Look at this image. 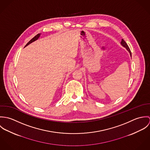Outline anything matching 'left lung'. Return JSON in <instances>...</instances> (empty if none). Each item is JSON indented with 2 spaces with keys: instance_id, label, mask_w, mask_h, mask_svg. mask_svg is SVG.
<instances>
[{
  "instance_id": "8db88e82",
  "label": "left lung",
  "mask_w": 150,
  "mask_h": 150,
  "mask_svg": "<svg viewBox=\"0 0 150 150\" xmlns=\"http://www.w3.org/2000/svg\"><path fill=\"white\" fill-rule=\"evenodd\" d=\"M121 44L123 46V47H125L126 48V49L128 50L129 51V52L130 53V57H132V54H131V51H130V48H129L128 45V44H127V43L124 40V39H122V40H121Z\"/></svg>"
}]
</instances>
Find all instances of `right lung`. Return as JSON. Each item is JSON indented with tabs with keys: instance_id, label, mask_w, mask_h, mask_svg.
Returning a JSON list of instances; mask_svg holds the SVG:
<instances>
[{
	"instance_id": "1",
	"label": "right lung",
	"mask_w": 150,
	"mask_h": 150,
	"mask_svg": "<svg viewBox=\"0 0 150 150\" xmlns=\"http://www.w3.org/2000/svg\"><path fill=\"white\" fill-rule=\"evenodd\" d=\"M40 33H39V34H38L37 35H36L33 38H32V39H31V40H30L28 43L26 44V45H25V47H26V46H27L28 45H29V44H30V43H32V42H33L36 41V40H38V39H39V38L40 37Z\"/></svg>"
}]
</instances>
